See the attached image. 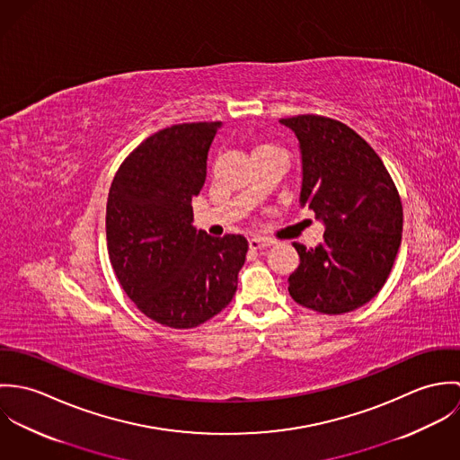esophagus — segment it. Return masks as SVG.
Returning a JSON list of instances; mask_svg holds the SVG:
<instances>
[{
  "instance_id": "obj_1",
  "label": "esophagus",
  "mask_w": 460,
  "mask_h": 460,
  "mask_svg": "<svg viewBox=\"0 0 460 460\" xmlns=\"http://www.w3.org/2000/svg\"><path fill=\"white\" fill-rule=\"evenodd\" d=\"M272 246V241L269 239H263V237H252L250 239V248L252 250H263V248H269Z\"/></svg>"
}]
</instances>
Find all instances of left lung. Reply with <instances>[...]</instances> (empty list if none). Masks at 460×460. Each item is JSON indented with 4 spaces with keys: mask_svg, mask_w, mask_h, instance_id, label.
I'll use <instances>...</instances> for the list:
<instances>
[{
    "mask_svg": "<svg viewBox=\"0 0 460 460\" xmlns=\"http://www.w3.org/2000/svg\"><path fill=\"white\" fill-rule=\"evenodd\" d=\"M299 139L301 205L326 226L324 243L294 244L288 276L296 303L340 315L367 305L386 283L402 241V201L376 150L345 124L321 115L279 120Z\"/></svg>",
    "mask_w": 460,
    "mask_h": 460,
    "instance_id": "8db88e82",
    "label": "left lung"
}]
</instances>
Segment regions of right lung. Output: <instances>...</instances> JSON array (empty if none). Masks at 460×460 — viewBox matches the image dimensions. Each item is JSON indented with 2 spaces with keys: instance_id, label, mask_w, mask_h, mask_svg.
<instances>
[{
  "instance_id": "1",
  "label": "right lung",
  "mask_w": 460,
  "mask_h": 460,
  "mask_svg": "<svg viewBox=\"0 0 460 460\" xmlns=\"http://www.w3.org/2000/svg\"><path fill=\"white\" fill-rule=\"evenodd\" d=\"M221 122L179 124L148 136L120 164L108 195L106 239L132 303L166 328L191 329L228 306L248 241L193 226L207 155Z\"/></svg>"
}]
</instances>
